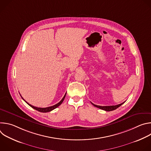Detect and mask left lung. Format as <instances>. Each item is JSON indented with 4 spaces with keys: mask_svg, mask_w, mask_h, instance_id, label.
I'll return each mask as SVG.
<instances>
[{
    "mask_svg": "<svg viewBox=\"0 0 151 151\" xmlns=\"http://www.w3.org/2000/svg\"><path fill=\"white\" fill-rule=\"evenodd\" d=\"M124 102L119 104H117V105H115V106H98V105H96V104H93V103H91V104L94 106L95 107H98V108L100 109H102V110H104L105 111H114L116 109H117L118 107H119V106H121L122 104H124Z\"/></svg>",
    "mask_w": 151,
    "mask_h": 151,
    "instance_id": "obj_1",
    "label": "left lung"
}]
</instances>
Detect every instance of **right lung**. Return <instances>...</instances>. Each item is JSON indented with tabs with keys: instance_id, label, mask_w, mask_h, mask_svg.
Instances as JSON below:
<instances>
[{
	"instance_id": "right-lung-1",
	"label": "right lung",
	"mask_w": 151,
	"mask_h": 151,
	"mask_svg": "<svg viewBox=\"0 0 151 151\" xmlns=\"http://www.w3.org/2000/svg\"><path fill=\"white\" fill-rule=\"evenodd\" d=\"M66 93L65 94V95L64 96V97H63V99H61V100L60 101V102H58L57 104H55V105H54V106H50V107H35V106H32V105H31V104H30L29 103H27L22 97H21V98H22L23 100H24V101H25L30 107H32V108H33L34 109H35V110H36V111H39V112H44V113H45V112H50V111H52V110H54V109H55V108H57V107H58L62 103H63V100H64V98H65V97H66Z\"/></svg>"
}]
</instances>
